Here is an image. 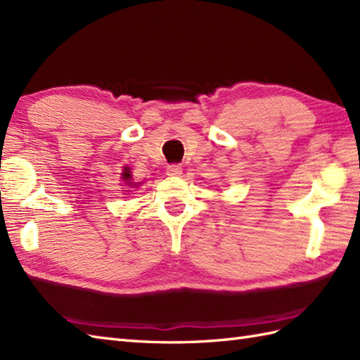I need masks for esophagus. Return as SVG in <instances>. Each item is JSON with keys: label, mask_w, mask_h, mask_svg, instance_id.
<instances>
[{"label": "esophagus", "mask_w": 360, "mask_h": 360, "mask_svg": "<svg viewBox=\"0 0 360 360\" xmlns=\"http://www.w3.org/2000/svg\"><path fill=\"white\" fill-rule=\"evenodd\" d=\"M182 173V167L179 164H172L167 167V174H170V176H179Z\"/></svg>", "instance_id": "1"}]
</instances>
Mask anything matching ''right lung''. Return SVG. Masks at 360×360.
Masks as SVG:
<instances>
[{
    "instance_id": "right-lung-1",
    "label": "right lung",
    "mask_w": 360,
    "mask_h": 360,
    "mask_svg": "<svg viewBox=\"0 0 360 360\" xmlns=\"http://www.w3.org/2000/svg\"><path fill=\"white\" fill-rule=\"evenodd\" d=\"M122 179L125 181V184H129V186H136V184L131 182V173L129 167H124V172H122Z\"/></svg>"
}]
</instances>
